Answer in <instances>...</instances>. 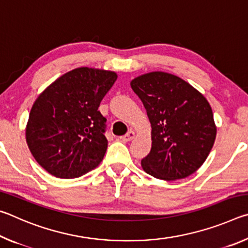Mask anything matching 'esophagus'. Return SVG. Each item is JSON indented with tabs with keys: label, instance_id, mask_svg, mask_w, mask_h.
Instances as JSON below:
<instances>
[{
	"label": "esophagus",
	"instance_id": "esophagus-1",
	"mask_svg": "<svg viewBox=\"0 0 248 248\" xmlns=\"http://www.w3.org/2000/svg\"><path fill=\"white\" fill-rule=\"evenodd\" d=\"M134 136H136V133H134V131H132V130H130V131L127 134H124V136L120 137V139L124 141V142H129V141H131L133 139Z\"/></svg>",
	"mask_w": 248,
	"mask_h": 248
}]
</instances>
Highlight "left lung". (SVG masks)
Returning <instances> with one entry per match:
<instances>
[{"label":"left lung","instance_id":"1","mask_svg":"<svg viewBox=\"0 0 248 248\" xmlns=\"http://www.w3.org/2000/svg\"><path fill=\"white\" fill-rule=\"evenodd\" d=\"M130 85L152 127V148L142 158V169L163 180L194 174L207 159L217 136L208 100L183 78L161 71L140 75Z\"/></svg>","mask_w":248,"mask_h":248}]
</instances>
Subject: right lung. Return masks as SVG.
I'll use <instances>...</instances> for the list:
<instances>
[{
	"mask_svg": "<svg viewBox=\"0 0 248 248\" xmlns=\"http://www.w3.org/2000/svg\"><path fill=\"white\" fill-rule=\"evenodd\" d=\"M116 79L112 71L78 68L50 84L33 103L26 141L49 174L79 177L103 161L108 141L98 107Z\"/></svg>",
	"mask_w": 248,
	"mask_h": 248,
	"instance_id": "add662e5",
	"label": "right lung"
}]
</instances>
